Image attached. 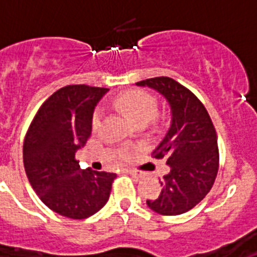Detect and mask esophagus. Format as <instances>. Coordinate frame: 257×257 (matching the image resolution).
I'll return each mask as SVG.
<instances>
[{"mask_svg": "<svg viewBox=\"0 0 257 257\" xmlns=\"http://www.w3.org/2000/svg\"><path fill=\"white\" fill-rule=\"evenodd\" d=\"M128 174H130L131 176L135 179L143 178V175H144L142 171H138V170H128Z\"/></svg>", "mask_w": 257, "mask_h": 257, "instance_id": "34e87169", "label": "esophagus"}]
</instances>
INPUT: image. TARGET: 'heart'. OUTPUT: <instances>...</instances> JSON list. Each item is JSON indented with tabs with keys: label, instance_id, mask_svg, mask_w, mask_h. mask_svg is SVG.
Segmentation results:
<instances>
[{
	"label": "heart",
	"instance_id": "b5f03b06",
	"mask_svg": "<svg viewBox=\"0 0 257 257\" xmlns=\"http://www.w3.org/2000/svg\"><path fill=\"white\" fill-rule=\"evenodd\" d=\"M115 105L121 109L122 112L126 113L134 123L148 122L157 113V101L154 96L142 90H128L123 94L118 95L115 99ZM101 117H103L101 109H95L91 118V127L94 130L100 126ZM119 157L122 160H126L130 157V153L122 152L119 153Z\"/></svg>",
	"mask_w": 257,
	"mask_h": 257
}]
</instances>
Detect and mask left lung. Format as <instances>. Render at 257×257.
Returning <instances> with one entry per match:
<instances>
[{"instance_id": "8db88e82", "label": "left lung", "mask_w": 257, "mask_h": 257, "mask_svg": "<svg viewBox=\"0 0 257 257\" xmlns=\"http://www.w3.org/2000/svg\"><path fill=\"white\" fill-rule=\"evenodd\" d=\"M162 94L171 108V124L153 158L167 160L170 172L161 181L158 198L147 205L156 212L175 216L187 212L207 196L219 171L216 131L206 110L189 88L170 77L136 82Z\"/></svg>"}]
</instances>
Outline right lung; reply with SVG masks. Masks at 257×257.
<instances>
[{
	"instance_id": "1",
	"label": "right lung",
	"mask_w": 257,
	"mask_h": 257,
	"mask_svg": "<svg viewBox=\"0 0 257 257\" xmlns=\"http://www.w3.org/2000/svg\"><path fill=\"white\" fill-rule=\"evenodd\" d=\"M108 88L69 85L59 88L36 113L23 144L27 178L50 210L86 219L108 202L117 175L82 170L76 153L91 134L95 105Z\"/></svg>"
}]
</instances>
